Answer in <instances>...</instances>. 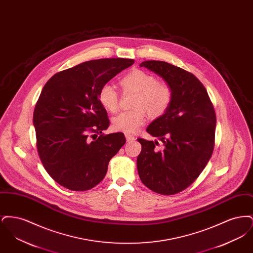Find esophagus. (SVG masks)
Returning <instances> with one entry per match:
<instances>
[{
	"label": "esophagus",
	"instance_id": "1",
	"mask_svg": "<svg viewBox=\"0 0 253 253\" xmlns=\"http://www.w3.org/2000/svg\"><path fill=\"white\" fill-rule=\"evenodd\" d=\"M125 137H126V140H127V142H131V141H133L135 138H134V136H132L131 134H128V133H126L125 134Z\"/></svg>",
	"mask_w": 253,
	"mask_h": 253
}]
</instances>
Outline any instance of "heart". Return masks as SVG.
I'll return each mask as SVG.
<instances>
[{
  "mask_svg": "<svg viewBox=\"0 0 253 253\" xmlns=\"http://www.w3.org/2000/svg\"><path fill=\"white\" fill-rule=\"evenodd\" d=\"M125 92L135 95L130 111L121 112L113 118L112 124L115 130L127 133H134L146 121V112L153 118L162 117L169 108L172 101V89L167 83L157 82L151 74L136 69L128 73L121 80ZM100 104L109 112H116L119 107V93L110 84L103 85L98 93Z\"/></svg>",
  "mask_w": 253,
  "mask_h": 253,
  "instance_id": "b5f03b06",
  "label": "heart"
}]
</instances>
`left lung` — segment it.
I'll return each instance as SVG.
<instances>
[{
	"instance_id": "1",
	"label": "left lung",
	"mask_w": 253,
	"mask_h": 253,
	"mask_svg": "<svg viewBox=\"0 0 253 253\" xmlns=\"http://www.w3.org/2000/svg\"><path fill=\"white\" fill-rule=\"evenodd\" d=\"M140 67L157 74L172 89L168 111L148 127L158 141L138 138L140 180L155 193L171 195L188 188L202 172L214 148L216 117L207 90L192 73L160 60H145Z\"/></svg>"
}]
</instances>
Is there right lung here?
Masks as SVG:
<instances>
[{"instance_id":"1","label":"right lung","mask_w":253,"mask_h":253,"mask_svg":"<svg viewBox=\"0 0 253 253\" xmlns=\"http://www.w3.org/2000/svg\"><path fill=\"white\" fill-rule=\"evenodd\" d=\"M133 62L120 58L85 61L55 74L43 86L33 115L37 148L49 175L62 187L78 192L94 188L125 144L122 132L102 133L110 121L98 93ZM89 133L94 134L90 138Z\"/></svg>"}]
</instances>
